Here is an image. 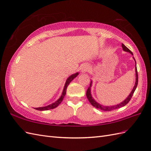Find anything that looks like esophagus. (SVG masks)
I'll return each mask as SVG.
<instances>
[{"mask_svg":"<svg viewBox=\"0 0 151 151\" xmlns=\"http://www.w3.org/2000/svg\"><path fill=\"white\" fill-rule=\"evenodd\" d=\"M88 69H89V66H88V65H83L82 68H81V72L82 73H85L86 72L88 71Z\"/></svg>","mask_w":151,"mask_h":151,"instance_id":"esophagus-1","label":"esophagus"}]
</instances>
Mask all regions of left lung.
<instances>
[{"label":"left lung","mask_w":151,"mask_h":151,"mask_svg":"<svg viewBox=\"0 0 151 151\" xmlns=\"http://www.w3.org/2000/svg\"><path fill=\"white\" fill-rule=\"evenodd\" d=\"M122 48L124 51L127 52H129V53L131 54V55H133V53L131 52L130 50L128 48H127L124 45L122 44ZM133 59L134 60V62H135V73H136V74H135V75H136V81H135L134 86L133 87V88L132 89V91H131V93L129 94V96H127V97L122 102H121V103H119V104H117V105H113V106H104V105H101V104H99V103L96 102V100L92 96L91 88V87H92V82L91 81V84H90V86L88 87V88H87V92H86V96H87V99L88 100V101L91 103V104L92 106H94L95 108H96V109H100V110H103V111H111V110H115V109H119V108L122 107V106H124L126 105H127V104L129 103V101H130V99H131V98H132L134 92L135 91V90H136L137 87V85H138V72H137L136 60H135L134 57H133Z\"/></svg>","instance_id":"8db88e82"}]
</instances>
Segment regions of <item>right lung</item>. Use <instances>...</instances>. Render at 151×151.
Masks as SVG:
<instances>
[{"instance_id":"1","label":"right lung","mask_w":151,"mask_h":151,"mask_svg":"<svg viewBox=\"0 0 151 151\" xmlns=\"http://www.w3.org/2000/svg\"><path fill=\"white\" fill-rule=\"evenodd\" d=\"M79 75V73L77 72L76 73H75V74H73L71 75V76H69L68 79L66 80V82H65V85H64V89H63V93H62V95L60 96V97L56 101H55L54 103L50 104V105H48V106H42V107H39V108H35L36 110H40V111H44V110H51V109H55V108L57 107L58 106H59L60 103L63 101V100L64 98V96L65 95V94H66V90H67V87L68 86H69V84L71 82H72V80L75 78L76 77L78 76Z\"/></svg>"}]
</instances>
